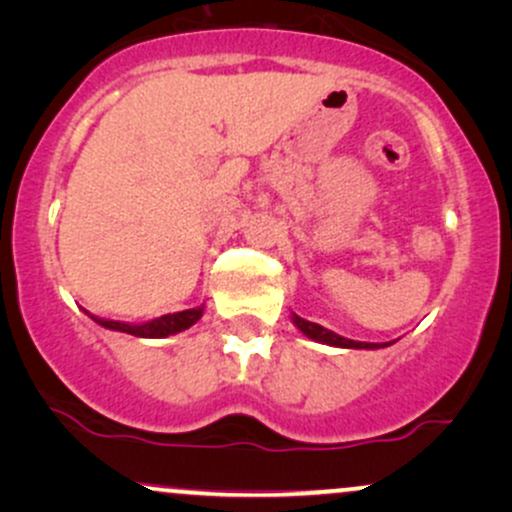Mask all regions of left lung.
Returning <instances> with one entry per match:
<instances>
[{"label":"left lung","instance_id":"8db88e82","mask_svg":"<svg viewBox=\"0 0 512 512\" xmlns=\"http://www.w3.org/2000/svg\"><path fill=\"white\" fill-rule=\"evenodd\" d=\"M291 320L293 325L301 330L305 337L313 339V342H320V344H327V346H339V349H385V346L395 344V342H385V344H373V342H354V339H346L342 334L327 330V327L317 325V322H310V320H303L301 315L291 313Z\"/></svg>","mask_w":512,"mask_h":512}]
</instances>
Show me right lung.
I'll return each mask as SVG.
<instances>
[{
	"label": "right lung",
	"mask_w": 512,
	"mask_h": 512,
	"mask_svg": "<svg viewBox=\"0 0 512 512\" xmlns=\"http://www.w3.org/2000/svg\"><path fill=\"white\" fill-rule=\"evenodd\" d=\"M204 305L199 308H190V310H180V313H170V315H161L156 320L142 322V325H132V322H117V320H103V317L91 315L93 322L105 327V330H115V332H127L134 334V337H146V339H163L168 334H178L190 330L192 325L202 317Z\"/></svg>",
	"instance_id": "1"
}]
</instances>
